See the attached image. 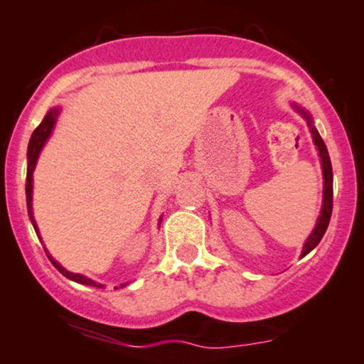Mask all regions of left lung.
<instances>
[{
	"instance_id": "1",
	"label": "left lung",
	"mask_w": 364,
	"mask_h": 364,
	"mask_svg": "<svg viewBox=\"0 0 364 364\" xmlns=\"http://www.w3.org/2000/svg\"><path fill=\"white\" fill-rule=\"evenodd\" d=\"M296 109L304 114V118L307 120V125L311 127L312 137H314V144L317 146V151L321 155V162H323V176H324V200H323V209H321V216L317 220L316 228L311 233V237L307 239L305 242L304 251H301V256H305L307 252H311L314 247L319 244V240L323 239L324 232H326L328 225H330V218H331V211H333V171H331V162H330V155H328V148L324 144L323 137L319 136L317 129L312 125V118L311 114L305 112L304 108H298Z\"/></svg>"
}]
</instances>
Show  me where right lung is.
<instances>
[{
    "label": "right lung",
    "instance_id": "obj_1",
    "mask_svg": "<svg viewBox=\"0 0 364 364\" xmlns=\"http://www.w3.org/2000/svg\"><path fill=\"white\" fill-rule=\"evenodd\" d=\"M57 114H59V109H50V112L47 113V117L43 118V122H41V124L38 125L36 129H34L33 136H31V141H29V148H28V178H26V197H28L29 218H31V221H33L34 230H36V233H38V228H36V223H34L33 209H31V198H33V197H31V193H33V171H34V166H36L38 155H40V151H41V148H43L45 141H47V137L50 136L53 124H55ZM45 252H47V251H45ZM47 256H48V259L52 262V265L55 267V269L59 270L60 274L66 275L68 279H71V281H76V282H80V284H87V286H97L94 281H90L89 277H85V275L68 272V270L63 269V267H60L59 263H57L50 255H47ZM99 288H101V286H99Z\"/></svg>",
    "mask_w": 364,
    "mask_h": 364
}]
</instances>
